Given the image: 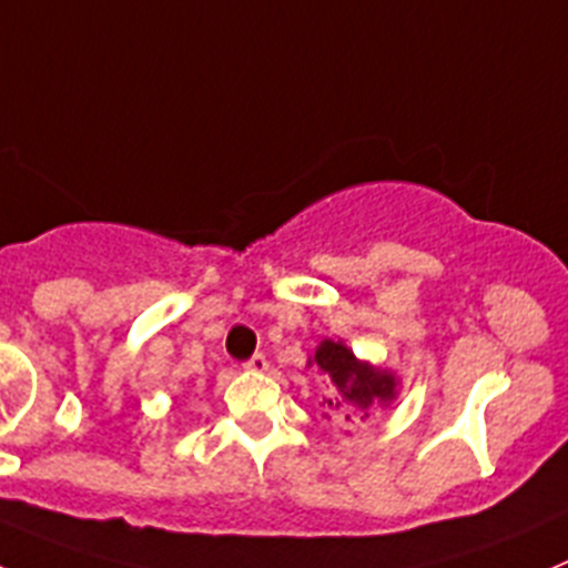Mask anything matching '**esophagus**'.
I'll list each match as a JSON object with an SVG mask.
<instances>
[{"label": "esophagus", "instance_id": "obj_1", "mask_svg": "<svg viewBox=\"0 0 568 568\" xmlns=\"http://www.w3.org/2000/svg\"><path fill=\"white\" fill-rule=\"evenodd\" d=\"M245 368L253 371V374H264V371H267V356H264V354H253L251 359L245 362Z\"/></svg>", "mask_w": 568, "mask_h": 568}]
</instances>
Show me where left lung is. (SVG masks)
Segmentation results:
<instances>
[{
    "label": "left lung",
    "mask_w": 568,
    "mask_h": 568,
    "mask_svg": "<svg viewBox=\"0 0 568 568\" xmlns=\"http://www.w3.org/2000/svg\"><path fill=\"white\" fill-rule=\"evenodd\" d=\"M306 365H315L332 385L337 387V398H323L332 409H359L362 418H368V409L374 404H390L398 393L396 374L385 368H376L371 362H359L354 351L339 339H323L315 348V356H310ZM351 415H345L348 420Z\"/></svg>",
    "instance_id": "obj_1"
}]
</instances>
